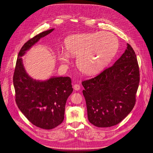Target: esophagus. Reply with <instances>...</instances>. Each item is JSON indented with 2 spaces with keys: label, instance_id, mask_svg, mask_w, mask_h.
I'll list each match as a JSON object with an SVG mask.
<instances>
[{
  "label": "esophagus",
  "instance_id": "obj_1",
  "mask_svg": "<svg viewBox=\"0 0 153 153\" xmlns=\"http://www.w3.org/2000/svg\"><path fill=\"white\" fill-rule=\"evenodd\" d=\"M74 89L75 90H76V91L79 90L80 89V86H79V85H78V84H75L74 86Z\"/></svg>",
  "mask_w": 153,
  "mask_h": 153
}]
</instances>
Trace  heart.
<instances>
[{
  "label": "heart",
  "instance_id": "obj_1",
  "mask_svg": "<svg viewBox=\"0 0 153 153\" xmlns=\"http://www.w3.org/2000/svg\"><path fill=\"white\" fill-rule=\"evenodd\" d=\"M118 46L117 38L110 32L73 35L66 39V51L58 53V59L65 65L71 62L70 56H77L78 69L86 75H94L111 63Z\"/></svg>",
  "mask_w": 153,
  "mask_h": 153
}]
</instances>
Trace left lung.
Segmentation results:
<instances>
[{
  "instance_id": "obj_1",
  "label": "left lung",
  "mask_w": 153,
  "mask_h": 153,
  "mask_svg": "<svg viewBox=\"0 0 153 153\" xmlns=\"http://www.w3.org/2000/svg\"><path fill=\"white\" fill-rule=\"evenodd\" d=\"M139 79L135 53L127 44L124 53L113 66L82 82L90 123L109 127L125 118L134 106Z\"/></svg>"
}]
</instances>
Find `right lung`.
I'll list each match as a JSON object with an SVG mask.
<instances>
[{
	"instance_id": "add662e5",
	"label": "right lung",
	"mask_w": 153,
	"mask_h": 153,
	"mask_svg": "<svg viewBox=\"0 0 153 153\" xmlns=\"http://www.w3.org/2000/svg\"><path fill=\"white\" fill-rule=\"evenodd\" d=\"M54 30L44 31L24 44L19 53L13 76L19 109L33 125L47 130L58 126L64 120L66 100L73 91L71 79L68 76H53L45 81L34 79L26 72L22 57Z\"/></svg>"
}]
</instances>
